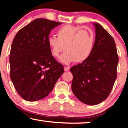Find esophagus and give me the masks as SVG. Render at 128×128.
<instances>
[{"label":"esophagus","mask_w":128,"mask_h":128,"mask_svg":"<svg viewBox=\"0 0 128 128\" xmlns=\"http://www.w3.org/2000/svg\"><path fill=\"white\" fill-rule=\"evenodd\" d=\"M64 71H68L70 69V67H64Z\"/></svg>","instance_id":"obj_1"}]
</instances>
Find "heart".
Segmentation results:
<instances>
[{"mask_svg":"<svg viewBox=\"0 0 128 128\" xmlns=\"http://www.w3.org/2000/svg\"><path fill=\"white\" fill-rule=\"evenodd\" d=\"M56 36H50L48 42L51 54L58 58L64 49L61 61L65 64L74 61L82 62L90 56L94 46V34L90 29H80L66 24L56 31Z\"/></svg>","mask_w":128,"mask_h":128,"instance_id":"heart-1","label":"heart"}]
</instances>
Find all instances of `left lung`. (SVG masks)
<instances>
[{"label":"left lung","mask_w":128,"mask_h":128,"mask_svg":"<svg viewBox=\"0 0 128 128\" xmlns=\"http://www.w3.org/2000/svg\"><path fill=\"white\" fill-rule=\"evenodd\" d=\"M96 38L92 54L86 61L70 68L72 90L80 102L90 105L108 98L117 78L118 62L112 36L99 23H94Z\"/></svg>","instance_id":"obj_1"}]
</instances>
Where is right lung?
<instances>
[{"label": "right lung", "mask_w": 128, "mask_h": 128, "mask_svg": "<svg viewBox=\"0 0 128 128\" xmlns=\"http://www.w3.org/2000/svg\"><path fill=\"white\" fill-rule=\"evenodd\" d=\"M62 24L36 18L16 35L10 55V78L17 93L27 101H36L52 92L64 73L48 45L50 30Z\"/></svg>", "instance_id": "1"}]
</instances>
